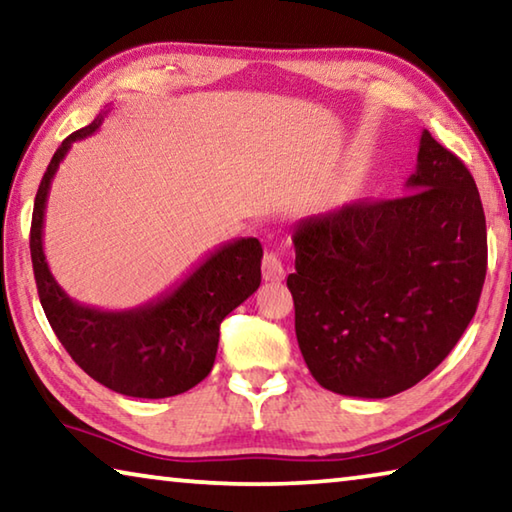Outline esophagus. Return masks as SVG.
<instances>
[{
	"mask_svg": "<svg viewBox=\"0 0 512 512\" xmlns=\"http://www.w3.org/2000/svg\"><path fill=\"white\" fill-rule=\"evenodd\" d=\"M262 273H264V280H268V282H282L284 280L282 257L273 253V250H266L264 259H262Z\"/></svg>",
	"mask_w": 512,
	"mask_h": 512,
	"instance_id": "1",
	"label": "esophagus"
}]
</instances>
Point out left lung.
I'll use <instances>...</instances> for the list:
<instances>
[{
    "label": "left lung",
    "instance_id": "left-lung-1",
    "mask_svg": "<svg viewBox=\"0 0 512 512\" xmlns=\"http://www.w3.org/2000/svg\"><path fill=\"white\" fill-rule=\"evenodd\" d=\"M406 189L293 230L287 287L298 345L332 393L381 400L415 386L452 352L479 305L488 235L472 173L422 131Z\"/></svg>",
    "mask_w": 512,
    "mask_h": 512
}]
</instances>
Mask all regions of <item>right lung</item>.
Instances as JSON below:
<instances>
[{
	"instance_id": "add662e5",
	"label": "right lung",
	"mask_w": 512,
	"mask_h": 512,
	"mask_svg": "<svg viewBox=\"0 0 512 512\" xmlns=\"http://www.w3.org/2000/svg\"><path fill=\"white\" fill-rule=\"evenodd\" d=\"M97 117L58 146L38 187L31 219V262L51 329L79 366L110 391L160 400L203 381L214 366L221 320L262 282V244L255 237L216 248L176 289L142 307L103 311L79 305L51 275L42 225L51 180L76 140L101 126Z\"/></svg>"
}]
</instances>
